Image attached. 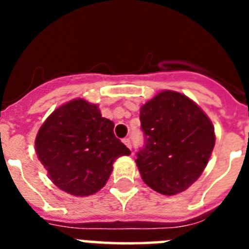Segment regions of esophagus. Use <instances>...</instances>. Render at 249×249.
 <instances>
[{"mask_svg": "<svg viewBox=\"0 0 249 249\" xmlns=\"http://www.w3.org/2000/svg\"><path fill=\"white\" fill-rule=\"evenodd\" d=\"M123 143L126 144L127 147H128L129 149L132 148V144H131V140H129V138H123Z\"/></svg>", "mask_w": 249, "mask_h": 249, "instance_id": "esophagus-1", "label": "esophagus"}]
</instances>
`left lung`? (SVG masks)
<instances>
[{
	"mask_svg": "<svg viewBox=\"0 0 249 249\" xmlns=\"http://www.w3.org/2000/svg\"><path fill=\"white\" fill-rule=\"evenodd\" d=\"M143 146L136 163L144 183L173 196L187 190L206 168L214 147V128L184 94L163 91L141 108Z\"/></svg>",
	"mask_w": 249,
	"mask_h": 249,
	"instance_id": "8db88e82",
	"label": "left lung"
}]
</instances>
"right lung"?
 I'll use <instances>...</instances> for the list:
<instances>
[{
    "label": "right lung",
    "instance_id": "1",
    "mask_svg": "<svg viewBox=\"0 0 249 249\" xmlns=\"http://www.w3.org/2000/svg\"><path fill=\"white\" fill-rule=\"evenodd\" d=\"M113 122L98 106L73 100L45 121L36 137V152L51 181L73 196L100 191L120 156L131 152L113 133Z\"/></svg>",
    "mask_w": 249,
    "mask_h": 249
}]
</instances>
